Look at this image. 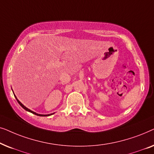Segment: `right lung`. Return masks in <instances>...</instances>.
<instances>
[{"label":"right lung","mask_w":154,"mask_h":154,"mask_svg":"<svg viewBox=\"0 0 154 154\" xmlns=\"http://www.w3.org/2000/svg\"><path fill=\"white\" fill-rule=\"evenodd\" d=\"M16 100H17V102H18V103H19V104H20V106H22L23 109H25V110H26V111H29V112H31V113H33V114H35V115H37V116H50V115H52V113H51V114H48V115H41V114H38V113H35V112H33V111H31V110H30V109H27L26 106H24V105H23V104H22V103H21V102H20V101H19V100H17V97H16Z\"/></svg>","instance_id":"add662e5"}]
</instances>
